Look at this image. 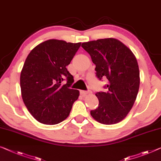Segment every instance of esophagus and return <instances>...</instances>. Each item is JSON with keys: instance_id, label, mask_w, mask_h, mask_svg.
I'll use <instances>...</instances> for the list:
<instances>
[{"instance_id": "34e87169", "label": "esophagus", "mask_w": 161, "mask_h": 161, "mask_svg": "<svg viewBox=\"0 0 161 161\" xmlns=\"http://www.w3.org/2000/svg\"><path fill=\"white\" fill-rule=\"evenodd\" d=\"M80 94L82 95L83 96H86V95L91 94V91H80Z\"/></svg>"}]
</instances>
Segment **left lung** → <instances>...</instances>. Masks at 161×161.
I'll list each match as a JSON object with an SVG mask.
<instances>
[{
    "instance_id": "8db88e82",
    "label": "left lung",
    "mask_w": 161,
    "mask_h": 161,
    "mask_svg": "<svg viewBox=\"0 0 161 161\" xmlns=\"http://www.w3.org/2000/svg\"><path fill=\"white\" fill-rule=\"evenodd\" d=\"M81 47L96 65L97 78H107L105 92L96 93L99 104L91 115L103 125H114L126 117L137 98L140 71L132 52L119 40L101 39L84 42Z\"/></svg>"
}]
</instances>
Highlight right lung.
<instances>
[{
    "label": "right lung",
    "mask_w": 161,
    "mask_h": 161,
    "mask_svg": "<svg viewBox=\"0 0 161 161\" xmlns=\"http://www.w3.org/2000/svg\"><path fill=\"white\" fill-rule=\"evenodd\" d=\"M81 42L49 39L29 54L21 72V96L27 109L44 125L60 123L70 114L79 91L70 88L73 76L66 66ZM64 80L67 83L62 85Z\"/></svg>",
    "instance_id": "right-lung-1"
}]
</instances>
